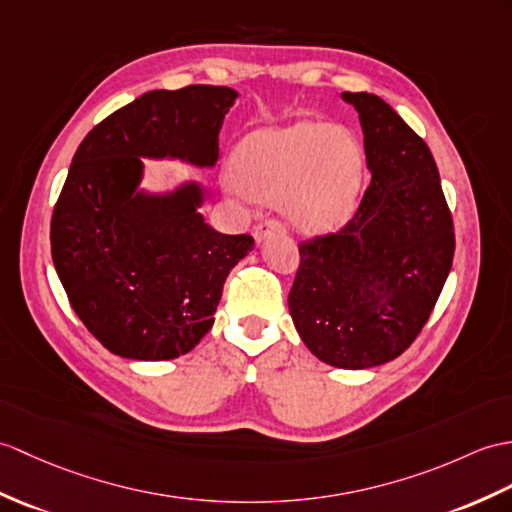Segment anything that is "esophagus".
Here are the masks:
<instances>
[{"label": "esophagus", "mask_w": 512, "mask_h": 512, "mask_svg": "<svg viewBox=\"0 0 512 512\" xmlns=\"http://www.w3.org/2000/svg\"><path fill=\"white\" fill-rule=\"evenodd\" d=\"M279 231H283V224L281 222H277V220H264V222L257 224V229H255L253 235H255L257 242H264L268 235L279 233Z\"/></svg>", "instance_id": "obj_1"}]
</instances>
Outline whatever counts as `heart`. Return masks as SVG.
I'll list each match as a JSON object with an SVG mask.
<instances>
[{
    "mask_svg": "<svg viewBox=\"0 0 512 512\" xmlns=\"http://www.w3.org/2000/svg\"><path fill=\"white\" fill-rule=\"evenodd\" d=\"M360 146L342 126L296 122L261 128L235 146V185L279 202L296 229L327 233L351 216L360 189Z\"/></svg>",
    "mask_w": 512,
    "mask_h": 512,
    "instance_id": "b5f03b06",
    "label": "heart"
}]
</instances>
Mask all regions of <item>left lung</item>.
I'll return each instance as SVG.
<instances>
[{
	"mask_svg": "<svg viewBox=\"0 0 512 512\" xmlns=\"http://www.w3.org/2000/svg\"><path fill=\"white\" fill-rule=\"evenodd\" d=\"M342 100L360 115L371 185L347 227L299 246L288 305L320 362L362 371L399 358L421 334L456 240L425 141L373 93Z\"/></svg>",
	"mask_w": 512,
	"mask_h": 512,
	"instance_id": "8db88e82",
	"label": "left lung"
}]
</instances>
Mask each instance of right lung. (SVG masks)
I'll return each instance as SVG.
<instances>
[{
  "mask_svg": "<svg viewBox=\"0 0 512 512\" xmlns=\"http://www.w3.org/2000/svg\"><path fill=\"white\" fill-rule=\"evenodd\" d=\"M235 89L148 91L82 139L52 216V259L78 318L111 353L161 362L192 351L213 325L224 281L253 251L200 213L205 189L148 192L144 161L213 168Z\"/></svg>",
  "mask_w": 512,
  "mask_h": 512,
  "instance_id": "add662e5",
  "label": "right lung"
}]
</instances>
